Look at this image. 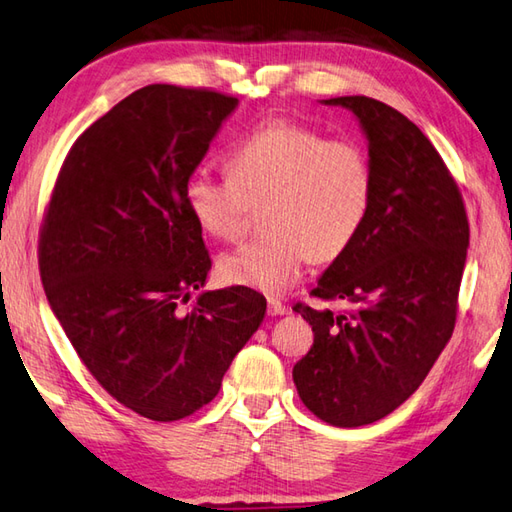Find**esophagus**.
Masks as SVG:
<instances>
[{
  "mask_svg": "<svg viewBox=\"0 0 512 512\" xmlns=\"http://www.w3.org/2000/svg\"><path fill=\"white\" fill-rule=\"evenodd\" d=\"M286 313H288L286 304H282V302H279V299H275V297H268V315H270V317L286 315Z\"/></svg>",
  "mask_w": 512,
  "mask_h": 512,
  "instance_id": "1",
  "label": "esophagus"
}]
</instances>
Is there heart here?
Masks as SVG:
<instances>
[{"instance_id":"1","label":"heart","mask_w":512,"mask_h":512,"mask_svg":"<svg viewBox=\"0 0 512 512\" xmlns=\"http://www.w3.org/2000/svg\"><path fill=\"white\" fill-rule=\"evenodd\" d=\"M228 173L199 168L186 182V204L199 228L235 242L262 210L266 237L219 257L228 284L284 293L304 264H330L355 244L375 193L373 162L348 139L273 117L239 139Z\"/></svg>"}]
</instances>
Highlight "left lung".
<instances>
[{
  "label": "left lung",
  "instance_id": "left-lung-1",
  "mask_svg": "<svg viewBox=\"0 0 512 512\" xmlns=\"http://www.w3.org/2000/svg\"><path fill=\"white\" fill-rule=\"evenodd\" d=\"M326 104L362 124L375 193L355 244L310 293L348 310L293 306L315 333L293 379L310 413L357 428L402 406L446 348L470 228L455 177L408 117L364 95Z\"/></svg>",
  "mask_w": 512,
  "mask_h": 512
}]
</instances>
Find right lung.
Listing matches in <instances>:
<instances>
[{
    "instance_id": "right-lung-1",
    "label": "right lung",
    "mask_w": 512,
    "mask_h": 512,
    "mask_svg": "<svg viewBox=\"0 0 512 512\" xmlns=\"http://www.w3.org/2000/svg\"><path fill=\"white\" fill-rule=\"evenodd\" d=\"M237 97L150 84L75 139L39 228L48 304L88 373L119 404L177 422L213 402L262 324L246 286L197 293L210 262L186 182Z\"/></svg>"
}]
</instances>
